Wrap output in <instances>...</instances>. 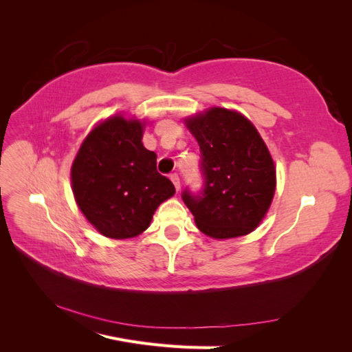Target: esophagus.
I'll return each instance as SVG.
<instances>
[{
	"mask_svg": "<svg viewBox=\"0 0 352 352\" xmlns=\"http://www.w3.org/2000/svg\"><path fill=\"white\" fill-rule=\"evenodd\" d=\"M170 180H172V182H173L176 190H179V189H180V179H179V176L175 173V175L170 176Z\"/></svg>",
	"mask_w": 352,
	"mask_h": 352,
	"instance_id": "34e87169",
	"label": "esophagus"
}]
</instances>
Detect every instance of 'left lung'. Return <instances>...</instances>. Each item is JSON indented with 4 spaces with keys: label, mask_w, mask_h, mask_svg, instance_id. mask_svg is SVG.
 I'll return each mask as SVG.
<instances>
[{
    "label": "left lung",
    "mask_w": 352,
    "mask_h": 352,
    "mask_svg": "<svg viewBox=\"0 0 352 352\" xmlns=\"http://www.w3.org/2000/svg\"><path fill=\"white\" fill-rule=\"evenodd\" d=\"M197 140L206 189L184 192L197 228L212 239H233L257 229L273 202L276 166L257 127L242 113L210 107L184 119Z\"/></svg>",
    "instance_id": "obj_1"
}]
</instances>
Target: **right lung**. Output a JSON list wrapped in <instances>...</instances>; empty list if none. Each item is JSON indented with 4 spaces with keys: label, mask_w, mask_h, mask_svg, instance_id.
<instances>
[{
    "label": "right lung",
    "mask_w": 352,
    "mask_h": 352,
    "mask_svg": "<svg viewBox=\"0 0 352 352\" xmlns=\"http://www.w3.org/2000/svg\"><path fill=\"white\" fill-rule=\"evenodd\" d=\"M151 122L117 113L85 136L70 168L73 197L89 225L110 239H131L151 225L176 192L157 172V154L142 144Z\"/></svg>",
    "instance_id": "1"
}]
</instances>
